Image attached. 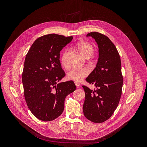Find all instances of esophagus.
Returning <instances> with one entry per match:
<instances>
[{
    "instance_id": "esophagus-1",
    "label": "esophagus",
    "mask_w": 147,
    "mask_h": 147,
    "mask_svg": "<svg viewBox=\"0 0 147 147\" xmlns=\"http://www.w3.org/2000/svg\"><path fill=\"white\" fill-rule=\"evenodd\" d=\"M74 83H75V85H76V86L77 87H78L80 86V84L78 83V82H75Z\"/></svg>"
}]
</instances>
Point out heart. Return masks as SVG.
Returning <instances> with one entry per match:
<instances>
[{"label": "heart", "mask_w": 147, "mask_h": 147, "mask_svg": "<svg viewBox=\"0 0 147 147\" xmlns=\"http://www.w3.org/2000/svg\"><path fill=\"white\" fill-rule=\"evenodd\" d=\"M76 47L78 52L86 58L90 57L94 52L92 45L87 41L79 42L76 44ZM68 55L69 52L67 51H65L63 53L60 58L61 64L65 67H68L69 65L67 60ZM90 71V69L87 67H74L67 73V77L69 80L77 82L80 81L89 74Z\"/></svg>", "instance_id": "obj_1"}]
</instances>
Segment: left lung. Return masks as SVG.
Returning a JSON list of instances; mask_svg holds the SVG:
<instances>
[{
	"label": "left lung",
	"instance_id": "left-lung-1",
	"mask_svg": "<svg viewBox=\"0 0 147 147\" xmlns=\"http://www.w3.org/2000/svg\"><path fill=\"white\" fill-rule=\"evenodd\" d=\"M99 48V58L94 70L86 78L95 90L82 86L85 91L83 112L89 120L100 123L109 119L119 103L123 82L119 52L110 39L98 32H91Z\"/></svg>",
	"mask_w": 147,
	"mask_h": 147
}]
</instances>
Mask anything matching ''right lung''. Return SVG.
Returning <instances> with one entry per match:
<instances>
[{
    "label": "right lung",
    "instance_id": "right-lung-1",
    "mask_svg": "<svg viewBox=\"0 0 147 147\" xmlns=\"http://www.w3.org/2000/svg\"><path fill=\"white\" fill-rule=\"evenodd\" d=\"M73 39L55 34L36 39L29 49L22 74L24 95L31 113L38 119L52 121L63 112L65 100L76 87L73 81L57 83L66 75L60 52Z\"/></svg>",
    "mask_w": 147,
    "mask_h": 147
}]
</instances>
